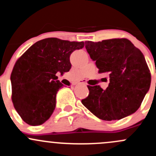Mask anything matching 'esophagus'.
Wrapping results in <instances>:
<instances>
[{
    "instance_id": "obj_1",
    "label": "esophagus",
    "mask_w": 156,
    "mask_h": 156,
    "mask_svg": "<svg viewBox=\"0 0 156 156\" xmlns=\"http://www.w3.org/2000/svg\"><path fill=\"white\" fill-rule=\"evenodd\" d=\"M79 84H83V85H85V83L84 81H81V82H80V83H79Z\"/></svg>"
}]
</instances>
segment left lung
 <instances>
[{"mask_svg": "<svg viewBox=\"0 0 156 156\" xmlns=\"http://www.w3.org/2000/svg\"><path fill=\"white\" fill-rule=\"evenodd\" d=\"M85 48L99 73H107L109 83L103 90L88 85L89 94L82 103L103 120H120L138 109L148 92L151 75L143 53L126 38L85 41Z\"/></svg>", "mask_w": 156, "mask_h": 156, "instance_id": "1", "label": "left lung"}]
</instances>
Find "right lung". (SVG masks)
Masks as SVG:
<instances>
[{"label": "right lung", "instance_id": "right-lung-1", "mask_svg": "<svg viewBox=\"0 0 156 156\" xmlns=\"http://www.w3.org/2000/svg\"><path fill=\"white\" fill-rule=\"evenodd\" d=\"M84 45L83 41L45 38L18 58L11 73L12 100L25 123L41 125L51 118L56 108V94L64 85L56 74L70 71V56Z\"/></svg>", "mask_w": 156, "mask_h": 156}]
</instances>
